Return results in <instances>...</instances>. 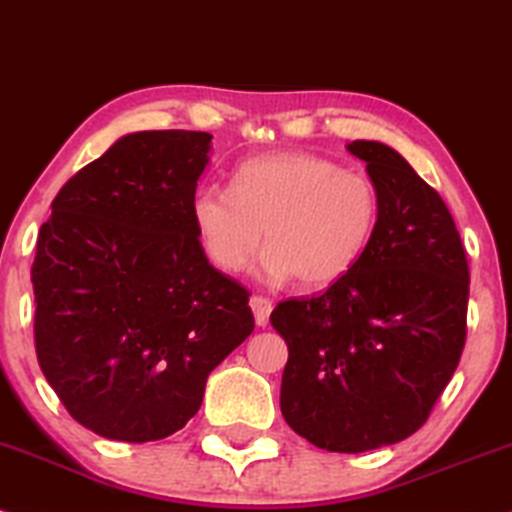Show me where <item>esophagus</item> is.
Segmentation results:
<instances>
[{
  "label": "esophagus",
  "mask_w": 512,
  "mask_h": 512,
  "mask_svg": "<svg viewBox=\"0 0 512 512\" xmlns=\"http://www.w3.org/2000/svg\"><path fill=\"white\" fill-rule=\"evenodd\" d=\"M250 307H252V315H255V322L260 326H267L269 315H272V310H274L272 300L264 298V295H252Z\"/></svg>",
  "instance_id": "1"
}]
</instances>
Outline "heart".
Listing matches in <instances>:
<instances>
[{"instance_id": "1", "label": "heart", "mask_w": 512, "mask_h": 512, "mask_svg": "<svg viewBox=\"0 0 512 512\" xmlns=\"http://www.w3.org/2000/svg\"><path fill=\"white\" fill-rule=\"evenodd\" d=\"M202 250L226 274L243 272L267 240L264 272L319 291L341 281L372 240L379 197L365 174L307 152L248 159L231 190L202 186L193 197Z\"/></svg>"}]
</instances>
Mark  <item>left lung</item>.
<instances>
[{"label":"left lung","instance_id":"left-lung-1","mask_svg":"<svg viewBox=\"0 0 512 512\" xmlns=\"http://www.w3.org/2000/svg\"><path fill=\"white\" fill-rule=\"evenodd\" d=\"M348 150L377 188L372 240L341 281L269 317L288 343L283 420L334 453L389 446L427 422L463 355L470 298L441 195L389 145L355 140Z\"/></svg>","mask_w":512,"mask_h":512}]
</instances>
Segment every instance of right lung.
I'll return each instance as SVG.
<instances>
[{
	"label": "right lung",
	"mask_w": 512,
	"mask_h": 512,
	"mask_svg": "<svg viewBox=\"0 0 512 512\" xmlns=\"http://www.w3.org/2000/svg\"><path fill=\"white\" fill-rule=\"evenodd\" d=\"M212 135H123L64 183L30 269L35 353L78 424L145 443L186 427L209 372L255 329L250 291L193 224Z\"/></svg>",
	"instance_id": "obj_1"
}]
</instances>
